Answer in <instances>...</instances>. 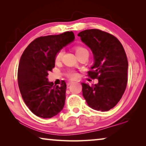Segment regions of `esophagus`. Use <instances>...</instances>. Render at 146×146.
Masks as SVG:
<instances>
[{"instance_id": "esophagus-1", "label": "esophagus", "mask_w": 146, "mask_h": 146, "mask_svg": "<svg viewBox=\"0 0 146 146\" xmlns=\"http://www.w3.org/2000/svg\"><path fill=\"white\" fill-rule=\"evenodd\" d=\"M73 81H68V82H67V86H70V84H73Z\"/></svg>"}]
</instances>
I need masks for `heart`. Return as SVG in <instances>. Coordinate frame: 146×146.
<instances>
[{
  "label": "heart",
  "mask_w": 146,
  "mask_h": 146,
  "mask_svg": "<svg viewBox=\"0 0 146 146\" xmlns=\"http://www.w3.org/2000/svg\"><path fill=\"white\" fill-rule=\"evenodd\" d=\"M74 49H75V53L78 58L80 57V56H85V55L89 56V54H90V53H89L88 49L84 46L77 45L74 47ZM63 55H64L63 49H60V50L58 51V52L56 53L55 57V60L56 63H58L59 62L61 61L62 58L63 57ZM66 75H67L68 78H70L71 79H75L77 78L78 76V73L74 70L68 71L67 73H66Z\"/></svg>",
  "instance_id": "1"
}]
</instances>
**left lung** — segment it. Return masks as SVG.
<instances>
[{"mask_svg": "<svg viewBox=\"0 0 146 146\" xmlns=\"http://www.w3.org/2000/svg\"><path fill=\"white\" fill-rule=\"evenodd\" d=\"M91 49L95 63L88 76L97 78V84L82 83V95L93 110L107 111L119 102L127 83L128 62L122 44L113 35L97 29L78 34Z\"/></svg>", "mask_w": 146, "mask_h": 146, "instance_id": "obj_1", "label": "left lung"}]
</instances>
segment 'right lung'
I'll list each match as a JSON object with an SVG mask.
<instances>
[{"mask_svg":"<svg viewBox=\"0 0 146 146\" xmlns=\"http://www.w3.org/2000/svg\"><path fill=\"white\" fill-rule=\"evenodd\" d=\"M75 38L73 32L36 38L29 44L20 59L18 84L22 97L31 111L39 117L51 118L62 110L66 82L60 86L48 81L55 67L56 53Z\"/></svg>","mask_w":146,"mask_h":146,"instance_id":"obj_1","label":"right lung"}]
</instances>
